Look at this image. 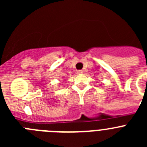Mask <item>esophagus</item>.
<instances>
[{"instance_id":"34e87169","label":"esophagus","mask_w":147,"mask_h":147,"mask_svg":"<svg viewBox=\"0 0 147 147\" xmlns=\"http://www.w3.org/2000/svg\"><path fill=\"white\" fill-rule=\"evenodd\" d=\"M77 73H78V74H82L83 71H82V70H79V71H77Z\"/></svg>"}]
</instances>
